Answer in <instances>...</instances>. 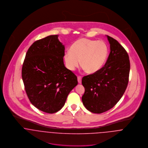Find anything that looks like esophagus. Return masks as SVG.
Wrapping results in <instances>:
<instances>
[{
    "mask_svg": "<svg viewBox=\"0 0 148 148\" xmlns=\"http://www.w3.org/2000/svg\"><path fill=\"white\" fill-rule=\"evenodd\" d=\"M82 76H79L78 77H77V80H78V83H79V84H82Z\"/></svg>",
    "mask_w": 148,
    "mask_h": 148,
    "instance_id": "34e87169",
    "label": "esophagus"
}]
</instances>
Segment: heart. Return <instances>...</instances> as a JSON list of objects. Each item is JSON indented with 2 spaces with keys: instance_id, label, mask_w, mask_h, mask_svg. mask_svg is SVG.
<instances>
[{
  "instance_id": "1",
  "label": "heart",
  "mask_w": 148,
  "mask_h": 148,
  "mask_svg": "<svg viewBox=\"0 0 148 148\" xmlns=\"http://www.w3.org/2000/svg\"><path fill=\"white\" fill-rule=\"evenodd\" d=\"M109 48L106 42L82 38L73 42L70 51L65 53L64 59L66 68L73 71L80 64L85 72L93 74L99 71L106 63Z\"/></svg>"
}]
</instances>
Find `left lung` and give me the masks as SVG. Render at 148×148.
I'll return each mask as SVG.
<instances>
[{
  "label": "left lung",
  "mask_w": 148,
  "mask_h": 148,
  "mask_svg": "<svg viewBox=\"0 0 148 148\" xmlns=\"http://www.w3.org/2000/svg\"><path fill=\"white\" fill-rule=\"evenodd\" d=\"M110 52L105 65L97 72L84 76L82 101L94 113H101L115 106L127 89L130 72L129 55L125 48L107 36Z\"/></svg>",
  "instance_id": "1"
}]
</instances>
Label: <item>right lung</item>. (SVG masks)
I'll return each mask as SVG.
<instances>
[{
  "label": "right lung",
  "instance_id": "add662e5",
  "mask_svg": "<svg viewBox=\"0 0 148 148\" xmlns=\"http://www.w3.org/2000/svg\"><path fill=\"white\" fill-rule=\"evenodd\" d=\"M58 37L50 35L34 42L26 53L21 69L30 102L48 113L60 110L78 83L77 76L64 66L65 48Z\"/></svg>",
  "mask_w": 148,
  "mask_h": 148
}]
</instances>
